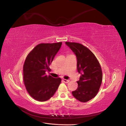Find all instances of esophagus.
I'll use <instances>...</instances> for the list:
<instances>
[{
    "label": "esophagus",
    "mask_w": 126,
    "mask_h": 126,
    "mask_svg": "<svg viewBox=\"0 0 126 126\" xmlns=\"http://www.w3.org/2000/svg\"><path fill=\"white\" fill-rule=\"evenodd\" d=\"M63 81L65 83H68V82H69L70 81L69 80H67V79H63Z\"/></svg>",
    "instance_id": "obj_1"
}]
</instances>
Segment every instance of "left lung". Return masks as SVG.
Here are the masks:
<instances>
[{
  "instance_id": "left-lung-1",
  "label": "left lung",
  "mask_w": 126,
  "mask_h": 126,
  "mask_svg": "<svg viewBox=\"0 0 126 126\" xmlns=\"http://www.w3.org/2000/svg\"><path fill=\"white\" fill-rule=\"evenodd\" d=\"M77 57V70L81 76L77 81L78 88L72 91L74 97L80 102L92 99L100 87L102 73L98 59L90 49L81 44L66 42Z\"/></svg>"
}]
</instances>
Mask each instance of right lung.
Instances as JSON below:
<instances>
[{"label": "right lung", "mask_w": 126, "mask_h": 126, "mask_svg": "<svg viewBox=\"0 0 126 126\" xmlns=\"http://www.w3.org/2000/svg\"><path fill=\"white\" fill-rule=\"evenodd\" d=\"M62 42L41 43L27 56L23 66V79L30 96L38 101H47L53 96L62 79L46 75L49 66L60 48Z\"/></svg>", "instance_id": "right-lung-1"}]
</instances>
